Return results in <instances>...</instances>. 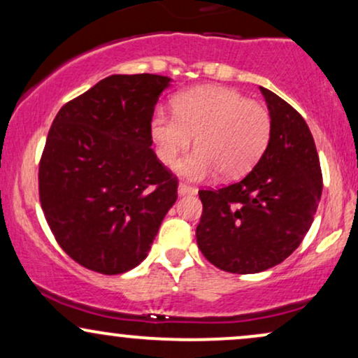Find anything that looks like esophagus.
<instances>
[{"mask_svg":"<svg viewBox=\"0 0 358 358\" xmlns=\"http://www.w3.org/2000/svg\"><path fill=\"white\" fill-rule=\"evenodd\" d=\"M196 193V188L192 187V185L188 183H180L178 185V195L183 196V195H195Z\"/></svg>","mask_w":358,"mask_h":358,"instance_id":"obj_1","label":"esophagus"}]
</instances>
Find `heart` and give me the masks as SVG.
Returning <instances> with one entry per match:
<instances>
[{
	"label": "heart",
	"mask_w": 358,
	"mask_h": 358,
	"mask_svg": "<svg viewBox=\"0 0 358 358\" xmlns=\"http://www.w3.org/2000/svg\"><path fill=\"white\" fill-rule=\"evenodd\" d=\"M175 116L156 110L151 136L156 155L165 165L190 148L196 150L175 165L195 182L212 178H241L264 155L271 138L269 110L241 92L225 87H196L173 99Z\"/></svg>",
	"instance_id": "obj_1"
}]
</instances>
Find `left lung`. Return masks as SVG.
I'll use <instances>...</instances> for the list:
<instances>
[{
	"label": "left lung",
	"instance_id": "obj_1",
	"mask_svg": "<svg viewBox=\"0 0 358 358\" xmlns=\"http://www.w3.org/2000/svg\"><path fill=\"white\" fill-rule=\"evenodd\" d=\"M261 89L271 116L264 155L241 182L200 190L196 244L213 266L254 274L279 264L301 244L322 199V168L305 119Z\"/></svg>",
	"mask_w": 358,
	"mask_h": 358
}]
</instances>
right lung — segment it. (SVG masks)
Returning <instances> with one entry per match:
<instances>
[{"instance_id": "right-lung-1", "label": "right lung", "mask_w": 358, "mask_h": 358, "mask_svg": "<svg viewBox=\"0 0 358 358\" xmlns=\"http://www.w3.org/2000/svg\"><path fill=\"white\" fill-rule=\"evenodd\" d=\"M170 84L155 73L109 76L53 119L40 202L60 248L84 268H136L176 202L178 180L151 150L155 106Z\"/></svg>"}]
</instances>
